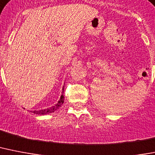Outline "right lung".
<instances>
[{
    "label": "right lung",
    "mask_w": 155,
    "mask_h": 155,
    "mask_svg": "<svg viewBox=\"0 0 155 155\" xmlns=\"http://www.w3.org/2000/svg\"><path fill=\"white\" fill-rule=\"evenodd\" d=\"M64 94H62V95L60 96V99L59 100V102H58L56 105H54V106H52L51 107L45 109V110H34L33 113H35V114H41H41H42V115H44V114H50V113L54 112L55 110H57L58 108H60V107H61V105L64 104Z\"/></svg>",
    "instance_id": "1"
}]
</instances>
